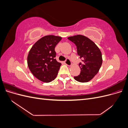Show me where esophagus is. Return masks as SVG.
Wrapping results in <instances>:
<instances>
[{"mask_svg":"<svg viewBox=\"0 0 128 128\" xmlns=\"http://www.w3.org/2000/svg\"><path fill=\"white\" fill-rule=\"evenodd\" d=\"M65 64H66V65L68 66H71L72 65V64L70 60H69V59H67L65 61Z\"/></svg>","mask_w":128,"mask_h":128,"instance_id":"34e87169","label":"esophagus"}]
</instances>
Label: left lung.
Masks as SVG:
<instances>
[{"instance_id":"obj_1","label":"left lung","mask_w":128,"mask_h":128,"mask_svg":"<svg viewBox=\"0 0 128 128\" xmlns=\"http://www.w3.org/2000/svg\"><path fill=\"white\" fill-rule=\"evenodd\" d=\"M68 39L76 45L77 54L82 59V62L79 64L80 74L74 79L81 83L88 82L96 75L102 66V52L94 42L84 36L77 34Z\"/></svg>"}]
</instances>
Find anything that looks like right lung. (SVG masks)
<instances>
[{
  "instance_id": "right-lung-1",
  "label": "right lung",
  "mask_w": 128,
  "mask_h": 128,
  "mask_svg": "<svg viewBox=\"0 0 128 128\" xmlns=\"http://www.w3.org/2000/svg\"><path fill=\"white\" fill-rule=\"evenodd\" d=\"M62 37L48 35L36 42L29 51L27 63L30 72L45 83L54 80L61 64L56 59L55 47Z\"/></svg>"
}]
</instances>
